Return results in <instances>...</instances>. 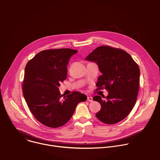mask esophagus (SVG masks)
<instances>
[{"label": "esophagus", "instance_id": "34e87169", "mask_svg": "<svg viewBox=\"0 0 160 160\" xmlns=\"http://www.w3.org/2000/svg\"><path fill=\"white\" fill-rule=\"evenodd\" d=\"M87 101H89V102H92V101H93L92 98L91 97V96H88V97H87Z\"/></svg>", "mask_w": 160, "mask_h": 160}]
</instances>
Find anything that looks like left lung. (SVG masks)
<instances>
[{"instance_id": "8db88e82", "label": "left lung", "mask_w": 160, "mask_h": 160, "mask_svg": "<svg viewBox=\"0 0 160 160\" xmlns=\"http://www.w3.org/2000/svg\"><path fill=\"white\" fill-rule=\"evenodd\" d=\"M85 59L98 65L102 75L98 79V89L104 88L108 92L105 100L99 96L93 98L101 106L96 117L106 124L123 120L133 109L138 97L140 78L138 65L126 51L109 46L97 48Z\"/></svg>"}]
</instances>
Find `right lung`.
<instances>
[{
  "mask_svg": "<svg viewBox=\"0 0 160 160\" xmlns=\"http://www.w3.org/2000/svg\"><path fill=\"white\" fill-rule=\"evenodd\" d=\"M78 52L71 49L42 51L27 64L22 92L35 118L51 128L64 125L73 115L77 104L87 100L79 92L63 96L60 82L67 78L70 58Z\"/></svg>",
  "mask_w": 160,
  "mask_h": 160,
  "instance_id": "1",
  "label": "right lung"
}]
</instances>
